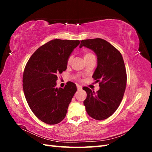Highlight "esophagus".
Wrapping results in <instances>:
<instances>
[{
    "label": "esophagus",
    "instance_id": "34e87169",
    "mask_svg": "<svg viewBox=\"0 0 152 152\" xmlns=\"http://www.w3.org/2000/svg\"><path fill=\"white\" fill-rule=\"evenodd\" d=\"M77 90H78V91L82 90V86H80V85H77Z\"/></svg>",
    "mask_w": 152,
    "mask_h": 152
}]
</instances>
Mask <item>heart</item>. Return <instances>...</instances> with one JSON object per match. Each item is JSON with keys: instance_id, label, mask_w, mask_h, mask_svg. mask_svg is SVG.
Masks as SVG:
<instances>
[{"instance_id": "b5f03b06", "label": "heart", "mask_w": 152, "mask_h": 152, "mask_svg": "<svg viewBox=\"0 0 152 152\" xmlns=\"http://www.w3.org/2000/svg\"><path fill=\"white\" fill-rule=\"evenodd\" d=\"M92 56H94V55L92 54V53H86L84 54V59H86L89 58L90 57H92ZM72 59H73V56H69V58H68V60H67L68 65H69V64H70V63H71V61L72 60Z\"/></svg>"}]
</instances>
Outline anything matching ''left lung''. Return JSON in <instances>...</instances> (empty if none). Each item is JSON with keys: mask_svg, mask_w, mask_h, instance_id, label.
<instances>
[{"mask_svg": "<svg viewBox=\"0 0 152 152\" xmlns=\"http://www.w3.org/2000/svg\"><path fill=\"white\" fill-rule=\"evenodd\" d=\"M86 47L93 50L97 56V67L93 78L99 82L100 89L94 93L87 87L84 101L87 113L96 120L108 118L120 105L125 92L127 75L121 53L102 39H86L81 41L79 48Z\"/></svg>", "mask_w": 152, "mask_h": 152, "instance_id": "8db88e82", "label": "left lung"}]
</instances>
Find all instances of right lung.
<instances>
[{"label":"right lung","instance_id":"1","mask_svg":"<svg viewBox=\"0 0 152 152\" xmlns=\"http://www.w3.org/2000/svg\"><path fill=\"white\" fill-rule=\"evenodd\" d=\"M80 40L54 39L37 49L27 62L23 76V88L31 110L41 121L50 125L65 118L68 105L77 91L68 82L56 87L57 75L67 68V60Z\"/></svg>","mask_w":152,"mask_h":152}]
</instances>
